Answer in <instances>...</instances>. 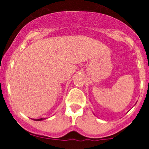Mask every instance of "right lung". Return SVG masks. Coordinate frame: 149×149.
<instances>
[{
	"instance_id": "1",
	"label": "right lung",
	"mask_w": 149,
	"mask_h": 149,
	"mask_svg": "<svg viewBox=\"0 0 149 149\" xmlns=\"http://www.w3.org/2000/svg\"><path fill=\"white\" fill-rule=\"evenodd\" d=\"M45 118H40V119H34V120H36V121H40V120H43Z\"/></svg>"
}]
</instances>
